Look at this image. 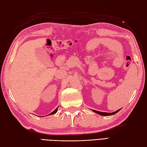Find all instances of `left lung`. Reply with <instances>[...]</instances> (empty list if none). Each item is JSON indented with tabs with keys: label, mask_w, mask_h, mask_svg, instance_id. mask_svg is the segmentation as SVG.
Returning <instances> with one entry per match:
<instances>
[{
	"label": "left lung",
	"mask_w": 147,
	"mask_h": 147,
	"mask_svg": "<svg viewBox=\"0 0 147 147\" xmlns=\"http://www.w3.org/2000/svg\"><path fill=\"white\" fill-rule=\"evenodd\" d=\"M121 109H118V110H117V111H116L113 112V113H104V112L98 111H96V110H92V111H93V112H94V113H97V114H98L101 115V116H112V115H114V114H116L117 112L119 111H120Z\"/></svg>",
	"instance_id": "1"
}]
</instances>
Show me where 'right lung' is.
<instances>
[{
    "instance_id": "1",
    "label": "right lung",
    "mask_w": 147,
    "mask_h": 147,
    "mask_svg": "<svg viewBox=\"0 0 147 147\" xmlns=\"http://www.w3.org/2000/svg\"><path fill=\"white\" fill-rule=\"evenodd\" d=\"M58 108H59V107H57V108L56 109H55L54 111L53 112H52L51 113H50V114H48V115H52V114H54L55 113H57V109H58ZM48 115H47V116H48Z\"/></svg>"
}]
</instances>
